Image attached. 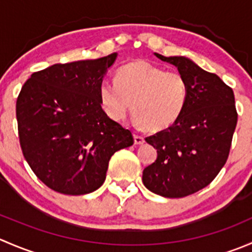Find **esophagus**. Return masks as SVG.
<instances>
[{"instance_id": "obj_1", "label": "esophagus", "mask_w": 252, "mask_h": 252, "mask_svg": "<svg viewBox=\"0 0 252 252\" xmlns=\"http://www.w3.org/2000/svg\"><path fill=\"white\" fill-rule=\"evenodd\" d=\"M134 142H135L136 145H141L145 142V139L142 138L141 135H138V134H134Z\"/></svg>"}]
</instances>
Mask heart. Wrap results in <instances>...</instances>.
<instances>
[{
	"label": "heart",
	"mask_w": 252,
	"mask_h": 252,
	"mask_svg": "<svg viewBox=\"0 0 252 252\" xmlns=\"http://www.w3.org/2000/svg\"><path fill=\"white\" fill-rule=\"evenodd\" d=\"M98 95L103 111L113 121H122L133 102L139 123L151 130H162L184 112L189 84L178 70H164L138 60L119 68L116 81H102Z\"/></svg>",
	"instance_id": "heart-1"
}]
</instances>
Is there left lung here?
I'll return each instance as SVG.
<instances>
[{"label": "left lung", "mask_w": 252, "mask_h": 252, "mask_svg": "<svg viewBox=\"0 0 252 252\" xmlns=\"http://www.w3.org/2000/svg\"><path fill=\"white\" fill-rule=\"evenodd\" d=\"M157 58L178 68L189 84L182 116L164 130L145 140L157 150V159L142 172L150 191L177 199L204 189L229 156L238 113L234 93L218 75L183 56Z\"/></svg>", "instance_id": "obj_1"}]
</instances>
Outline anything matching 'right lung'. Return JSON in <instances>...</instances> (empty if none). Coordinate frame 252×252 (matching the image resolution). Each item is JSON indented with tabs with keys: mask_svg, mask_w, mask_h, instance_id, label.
Listing matches in <instances>:
<instances>
[{
	"mask_svg": "<svg viewBox=\"0 0 252 252\" xmlns=\"http://www.w3.org/2000/svg\"><path fill=\"white\" fill-rule=\"evenodd\" d=\"M117 53L32 73L17 98L23 155L36 177L65 195L97 190L112 155L133 145L130 130L101 107L98 89Z\"/></svg>",
	"mask_w": 252,
	"mask_h": 252,
	"instance_id": "right-lung-1",
	"label": "right lung"
}]
</instances>
